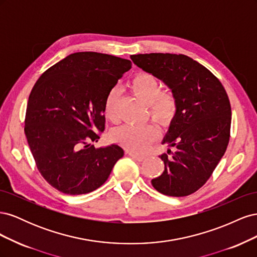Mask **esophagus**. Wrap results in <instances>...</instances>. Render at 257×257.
I'll return each mask as SVG.
<instances>
[{
  "label": "esophagus",
  "instance_id": "obj_1",
  "mask_svg": "<svg viewBox=\"0 0 257 257\" xmlns=\"http://www.w3.org/2000/svg\"><path fill=\"white\" fill-rule=\"evenodd\" d=\"M128 155L130 157H132V159H134L136 161H139L142 162L145 160V157L144 155H141V154H137V153H133V152H128Z\"/></svg>",
  "mask_w": 257,
  "mask_h": 257
}]
</instances>
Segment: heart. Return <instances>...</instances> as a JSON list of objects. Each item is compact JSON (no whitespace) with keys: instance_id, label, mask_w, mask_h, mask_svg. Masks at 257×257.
<instances>
[{"instance_id":"heart-1","label":"heart","mask_w":257,"mask_h":257,"mask_svg":"<svg viewBox=\"0 0 257 257\" xmlns=\"http://www.w3.org/2000/svg\"><path fill=\"white\" fill-rule=\"evenodd\" d=\"M130 87L134 94L148 105L151 118L162 126H167L172 123L178 113V99L172 92L162 91L161 82L149 73H138L132 77ZM118 102V92L112 89L108 93L104 112L107 119L116 120L115 107ZM158 136V131L152 125H124L115 130L112 138L126 150L143 153Z\"/></svg>"}]
</instances>
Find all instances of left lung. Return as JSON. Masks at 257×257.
I'll return each mask as SVG.
<instances>
[{
	"instance_id": "left-lung-1",
	"label": "left lung",
	"mask_w": 257,
	"mask_h": 257,
	"mask_svg": "<svg viewBox=\"0 0 257 257\" xmlns=\"http://www.w3.org/2000/svg\"><path fill=\"white\" fill-rule=\"evenodd\" d=\"M131 59L166 83L178 99V113L162 143L175 151L161 155L164 172L151 183L164 195L188 196L207 182L226 151L231 123L227 93L208 68L184 54L145 53Z\"/></svg>"
}]
</instances>
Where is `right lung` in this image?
<instances>
[{
    "mask_svg": "<svg viewBox=\"0 0 257 257\" xmlns=\"http://www.w3.org/2000/svg\"><path fill=\"white\" fill-rule=\"evenodd\" d=\"M132 62L84 51L46 71L31 91L25 133L38 172L54 189L80 195L98 189L124 151L96 148L105 130L104 103Z\"/></svg>",
    "mask_w": 257,
    "mask_h": 257,
    "instance_id": "add662e5",
    "label": "right lung"
}]
</instances>
